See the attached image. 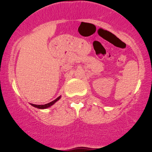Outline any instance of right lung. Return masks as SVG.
Listing matches in <instances>:
<instances>
[{
	"label": "right lung",
	"mask_w": 152,
	"mask_h": 152,
	"mask_svg": "<svg viewBox=\"0 0 152 152\" xmlns=\"http://www.w3.org/2000/svg\"><path fill=\"white\" fill-rule=\"evenodd\" d=\"M61 98V96H59V97L57 98V99H55L54 101H53V102H50V103H48L46 104H44V105H37V104H31V105H32L33 107H37V108L38 109H46V108H48V107H50V106H52L53 104L56 103V102H57L58 100H59Z\"/></svg>",
	"instance_id": "right-lung-1"
}]
</instances>
